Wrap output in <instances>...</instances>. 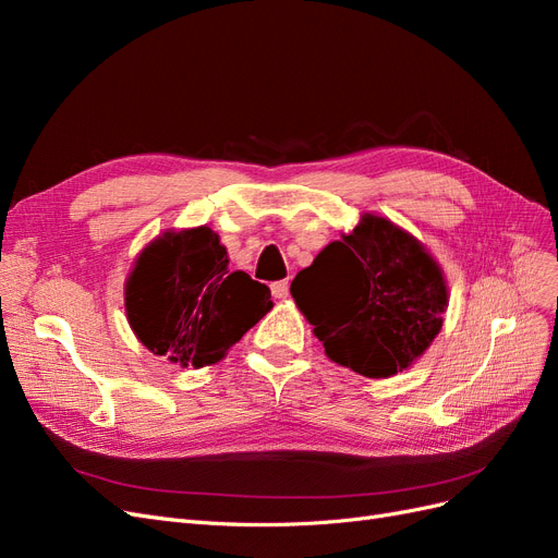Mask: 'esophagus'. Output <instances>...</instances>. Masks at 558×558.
I'll return each instance as SVG.
<instances>
[{"label":"esophagus","mask_w":558,"mask_h":558,"mask_svg":"<svg viewBox=\"0 0 558 558\" xmlns=\"http://www.w3.org/2000/svg\"><path fill=\"white\" fill-rule=\"evenodd\" d=\"M291 289V286H289V279H283V281H275L272 283V295L275 298H279V300H286V298H289V291Z\"/></svg>","instance_id":"34e87169"}]
</instances>
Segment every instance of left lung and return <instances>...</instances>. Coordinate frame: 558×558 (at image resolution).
Segmentation results:
<instances>
[{
  "label": "left lung",
  "instance_id": "obj_1",
  "mask_svg": "<svg viewBox=\"0 0 558 558\" xmlns=\"http://www.w3.org/2000/svg\"><path fill=\"white\" fill-rule=\"evenodd\" d=\"M291 295L326 356L369 379L393 377L424 356L449 305L430 251L377 214H363L300 269Z\"/></svg>",
  "mask_w": 558,
  "mask_h": 558
}]
</instances>
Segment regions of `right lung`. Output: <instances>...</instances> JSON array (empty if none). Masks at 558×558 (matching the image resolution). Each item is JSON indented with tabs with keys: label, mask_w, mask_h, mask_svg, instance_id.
<instances>
[{
	"label": "right lung",
	"mask_w": 558,
	"mask_h": 558,
	"mask_svg": "<svg viewBox=\"0 0 558 558\" xmlns=\"http://www.w3.org/2000/svg\"><path fill=\"white\" fill-rule=\"evenodd\" d=\"M228 251L207 228L165 230L125 279V314L137 340L181 367L214 365L275 307L265 283L228 267Z\"/></svg>",
	"instance_id": "right-lung-1"
}]
</instances>
